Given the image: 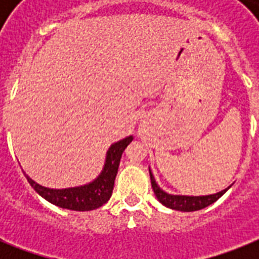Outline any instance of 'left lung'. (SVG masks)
Returning a JSON list of instances; mask_svg holds the SVG:
<instances>
[{
    "label": "left lung",
    "instance_id": "obj_1",
    "mask_svg": "<svg viewBox=\"0 0 259 259\" xmlns=\"http://www.w3.org/2000/svg\"><path fill=\"white\" fill-rule=\"evenodd\" d=\"M150 175V181H152V188L154 191V195L158 199V201L164 204L168 208L176 209V211H183V212H192V211H197V209L205 208L208 207L209 204H212L215 201L225 195L227 191L230 189V187H227L226 189L221 191V192L212 193V195H205V196H187V195H172V193H168L165 191H162L160 187L157 185L156 180H154V176L152 170L149 169Z\"/></svg>",
    "mask_w": 259,
    "mask_h": 259
}]
</instances>
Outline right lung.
Listing matches in <instances>:
<instances>
[{"mask_svg":"<svg viewBox=\"0 0 259 259\" xmlns=\"http://www.w3.org/2000/svg\"><path fill=\"white\" fill-rule=\"evenodd\" d=\"M133 141V136L123 138L121 141L114 142L106 153V161L103 169L99 176L89 184L71 187V188L54 189L47 188L37 184L28 175H25L26 180L32 185V188L48 200L52 204L58 205L60 208L72 209V211H91L109 201L114 188V180L117 176L118 166L121 161L122 153L130 142Z\"/></svg>","mask_w":259,"mask_h":259,"instance_id":"add662e5","label":"right lung"}]
</instances>
